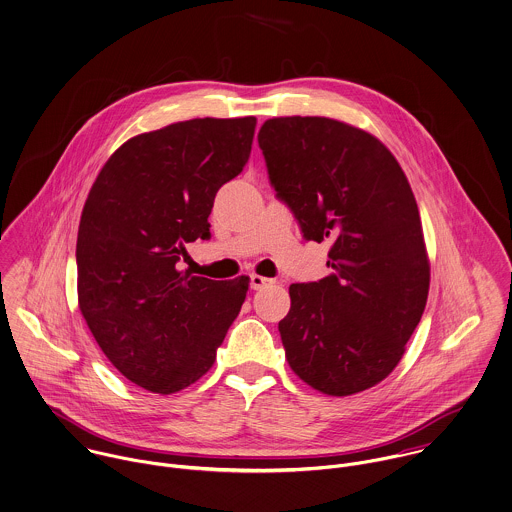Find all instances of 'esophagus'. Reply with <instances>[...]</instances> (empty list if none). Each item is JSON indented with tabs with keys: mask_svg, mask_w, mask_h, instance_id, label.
I'll list each match as a JSON object with an SVG mask.
<instances>
[{
	"mask_svg": "<svg viewBox=\"0 0 512 512\" xmlns=\"http://www.w3.org/2000/svg\"><path fill=\"white\" fill-rule=\"evenodd\" d=\"M269 284H273V281L267 279V277H261V275H251V277H249V286H251L253 290H261V288H265V286H269Z\"/></svg>",
	"mask_w": 512,
	"mask_h": 512,
	"instance_id": "obj_1",
	"label": "esophagus"
}]
</instances>
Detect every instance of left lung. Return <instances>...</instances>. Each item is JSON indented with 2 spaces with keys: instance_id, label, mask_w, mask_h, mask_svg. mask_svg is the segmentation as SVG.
<instances>
[{
  "instance_id": "8db88e82",
  "label": "left lung",
  "mask_w": 512,
  "mask_h": 512,
  "mask_svg": "<svg viewBox=\"0 0 512 512\" xmlns=\"http://www.w3.org/2000/svg\"><path fill=\"white\" fill-rule=\"evenodd\" d=\"M257 141L302 237L332 241V273L288 288L279 322L288 365L324 395L365 391L397 367L428 298L410 184L379 139L336 119H267Z\"/></svg>"
}]
</instances>
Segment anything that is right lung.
Wrapping results in <instances>:
<instances>
[{"label":"right lung","instance_id":"right-lung-1","mask_svg":"<svg viewBox=\"0 0 512 512\" xmlns=\"http://www.w3.org/2000/svg\"><path fill=\"white\" fill-rule=\"evenodd\" d=\"M255 117L190 119L123 143L82 210L78 304L131 383L171 395L198 381L237 318L247 277L180 273L186 243L210 239L218 190L249 161Z\"/></svg>","mask_w":512,"mask_h":512}]
</instances>
